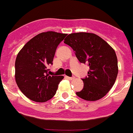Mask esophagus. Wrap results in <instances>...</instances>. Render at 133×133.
Segmentation results:
<instances>
[{
    "instance_id": "esophagus-1",
    "label": "esophagus",
    "mask_w": 133,
    "mask_h": 133,
    "mask_svg": "<svg viewBox=\"0 0 133 133\" xmlns=\"http://www.w3.org/2000/svg\"><path fill=\"white\" fill-rule=\"evenodd\" d=\"M66 78H68V79H69V80H71H71H74V78H75V77H69V76H66Z\"/></svg>"
}]
</instances>
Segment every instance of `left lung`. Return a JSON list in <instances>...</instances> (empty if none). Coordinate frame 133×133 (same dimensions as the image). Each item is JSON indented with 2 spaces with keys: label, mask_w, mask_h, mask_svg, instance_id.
Listing matches in <instances>:
<instances>
[{
  "label": "left lung",
  "mask_w": 133,
  "mask_h": 133,
  "mask_svg": "<svg viewBox=\"0 0 133 133\" xmlns=\"http://www.w3.org/2000/svg\"><path fill=\"white\" fill-rule=\"evenodd\" d=\"M64 42L75 51L80 62L89 63L88 76L82 79L84 89L76 92V95L89 101L104 97L114 85L118 75L115 50L99 36L89 32L69 34Z\"/></svg>",
  "instance_id": "left-lung-1"
}]
</instances>
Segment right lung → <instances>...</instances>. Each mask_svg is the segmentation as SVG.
I'll return each mask as SVG.
<instances>
[{
  "mask_svg": "<svg viewBox=\"0 0 133 133\" xmlns=\"http://www.w3.org/2000/svg\"><path fill=\"white\" fill-rule=\"evenodd\" d=\"M66 34L49 31L34 37L26 43L15 60V78L23 94L35 102H46L57 92L63 76H49L57 46Z\"/></svg>",
  "mask_w": 133,
  "mask_h": 133,
  "instance_id": "1",
  "label": "right lung"
}]
</instances>
